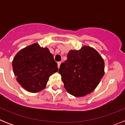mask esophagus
Returning a JSON list of instances; mask_svg holds the SVG:
<instances>
[{"label": "esophagus", "mask_w": 125, "mask_h": 125, "mask_svg": "<svg viewBox=\"0 0 125 125\" xmlns=\"http://www.w3.org/2000/svg\"><path fill=\"white\" fill-rule=\"evenodd\" d=\"M61 64V62H57V66H58V68L60 67Z\"/></svg>", "instance_id": "esophagus-1"}]
</instances>
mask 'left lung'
Segmentation results:
<instances>
[{"mask_svg":"<svg viewBox=\"0 0 125 125\" xmlns=\"http://www.w3.org/2000/svg\"><path fill=\"white\" fill-rule=\"evenodd\" d=\"M61 63L59 73L66 91L76 97L91 93L104 74V62L96 50L88 46L71 50Z\"/></svg>","mask_w":125,"mask_h":125,"instance_id":"obj_1","label":"left lung"}]
</instances>
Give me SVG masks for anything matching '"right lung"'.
I'll list each match as a JSON object with an SVG mask.
<instances>
[{
  "label": "right lung",
  "mask_w": 125,
  "mask_h": 125,
  "mask_svg": "<svg viewBox=\"0 0 125 125\" xmlns=\"http://www.w3.org/2000/svg\"><path fill=\"white\" fill-rule=\"evenodd\" d=\"M12 68L17 82L31 93L44 89L50 76L58 71L49 49L37 43L20 50L13 59Z\"/></svg>",
  "instance_id": "obj_1"
}]
</instances>
